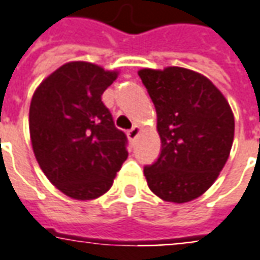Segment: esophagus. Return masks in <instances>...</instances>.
Returning <instances> with one entry per match:
<instances>
[{"label":"esophagus","mask_w":260,"mask_h":260,"mask_svg":"<svg viewBox=\"0 0 260 260\" xmlns=\"http://www.w3.org/2000/svg\"><path fill=\"white\" fill-rule=\"evenodd\" d=\"M139 132H141V128L138 126V125H135V126H132L129 131H128V138H129L131 141H135L138 138V135H139Z\"/></svg>","instance_id":"34e87169"}]
</instances>
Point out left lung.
<instances>
[{"label": "left lung", "instance_id": "8db88e82", "mask_svg": "<svg viewBox=\"0 0 260 260\" xmlns=\"http://www.w3.org/2000/svg\"><path fill=\"white\" fill-rule=\"evenodd\" d=\"M152 100L160 153L144 168L149 189L175 204L189 202L209 189L232 148L235 118L228 101L195 71L168 67L138 72Z\"/></svg>", "mask_w": 260, "mask_h": 260}]
</instances>
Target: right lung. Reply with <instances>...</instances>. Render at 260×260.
Here are the masks:
<instances>
[{"mask_svg":"<svg viewBox=\"0 0 260 260\" xmlns=\"http://www.w3.org/2000/svg\"><path fill=\"white\" fill-rule=\"evenodd\" d=\"M118 77L91 62H68L44 79L29 107L35 158L67 197L89 201L107 192L128 158V139L101 100Z\"/></svg>","mask_w":260,"mask_h":260,"instance_id":"obj_1","label":"right lung"}]
</instances>
